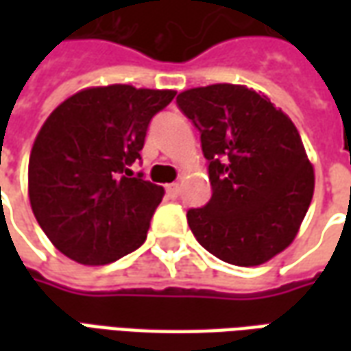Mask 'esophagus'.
Returning a JSON list of instances; mask_svg holds the SVG:
<instances>
[{"mask_svg":"<svg viewBox=\"0 0 351 351\" xmlns=\"http://www.w3.org/2000/svg\"><path fill=\"white\" fill-rule=\"evenodd\" d=\"M165 193H167L169 199L178 197V193H180V188H178V184H169L167 188H165Z\"/></svg>","mask_w":351,"mask_h":351,"instance_id":"34e87169","label":"esophagus"}]
</instances>
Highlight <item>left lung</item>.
<instances>
[{
	"instance_id": "1",
	"label": "left lung",
	"mask_w": 351,
	"mask_h": 351,
	"mask_svg": "<svg viewBox=\"0 0 351 351\" xmlns=\"http://www.w3.org/2000/svg\"><path fill=\"white\" fill-rule=\"evenodd\" d=\"M201 133L213 197L188 210L199 244L221 261L254 267L286 250L314 193L301 135L265 95L239 84L178 93Z\"/></svg>"
}]
</instances>
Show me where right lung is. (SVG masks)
I'll list each match as a JSON object with an SVG mask.
<instances>
[{
    "instance_id": "obj_1",
    "label": "right lung",
    "mask_w": 351,
    "mask_h": 351,
    "mask_svg": "<svg viewBox=\"0 0 351 351\" xmlns=\"http://www.w3.org/2000/svg\"><path fill=\"white\" fill-rule=\"evenodd\" d=\"M175 95L128 84L88 88L43 123L27 191L39 226L64 256L105 265L145 243L163 188L130 167L141 160L150 120Z\"/></svg>"
}]
</instances>
